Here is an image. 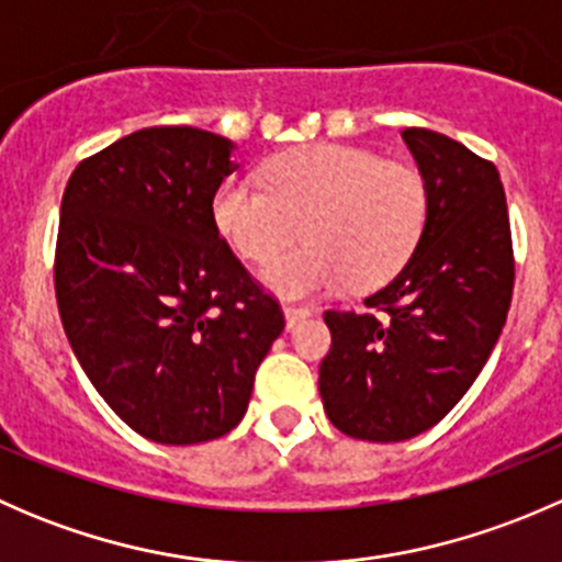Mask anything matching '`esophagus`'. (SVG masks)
Returning a JSON list of instances; mask_svg holds the SVG:
<instances>
[{
    "mask_svg": "<svg viewBox=\"0 0 562 562\" xmlns=\"http://www.w3.org/2000/svg\"><path fill=\"white\" fill-rule=\"evenodd\" d=\"M282 313H285L288 328H293V326H296V323H302L304 317H310V313H313V310H310V307H296V304H285V307H282Z\"/></svg>",
    "mask_w": 562,
    "mask_h": 562,
    "instance_id": "1",
    "label": "esophagus"
}]
</instances>
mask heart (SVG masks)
<instances>
[{
	"instance_id": "obj_1",
	"label": "heart",
	"mask_w": 562,
	"mask_h": 562,
	"mask_svg": "<svg viewBox=\"0 0 562 562\" xmlns=\"http://www.w3.org/2000/svg\"><path fill=\"white\" fill-rule=\"evenodd\" d=\"M263 183L231 176L214 190L212 217L249 263H269L299 234L307 245L263 271L282 296H315L350 282H389L416 249L429 217L424 176L350 144H304L269 157Z\"/></svg>"
}]
</instances>
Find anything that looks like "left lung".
Masks as SVG:
<instances>
[{
  "label": "left lung",
  "instance_id": "left-lung-1",
  "mask_svg": "<svg viewBox=\"0 0 562 562\" xmlns=\"http://www.w3.org/2000/svg\"><path fill=\"white\" fill-rule=\"evenodd\" d=\"M429 190L411 260L364 299V313L326 310L321 361L326 416L372 443L416 438L440 422L484 370L514 291V247L501 173L435 130H402Z\"/></svg>",
  "mask_w": 562,
  "mask_h": 562
}]
</instances>
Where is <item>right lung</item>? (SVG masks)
I'll list each match as a JSON object with an SVG mask.
<instances>
[{"instance_id": "obj_1", "label": "right lung", "mask_w": 562, "mask_h": 562, "mask_svg": "<svg viewBox=\"0 0 562 562\" xmlns=\"http://www.w3.org/2000/svg\"><path fill=\"white\" fill-rule=\"evenodd\" d=\"M231 151L206 130L146 127L78 162L61 195V326L98 394L155 443L228 435L285 328L214 225Z\"/></svg>"}]
</instances>
